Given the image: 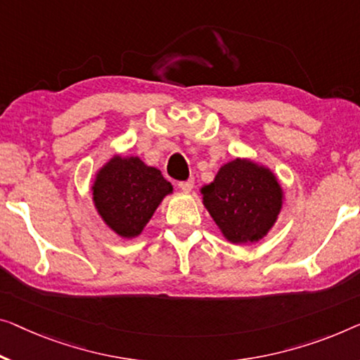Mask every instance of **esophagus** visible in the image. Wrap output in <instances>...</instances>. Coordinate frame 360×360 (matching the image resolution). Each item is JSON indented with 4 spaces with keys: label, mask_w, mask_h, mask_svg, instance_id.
<instances>
[{
    "label": "esophagus",
    "mask_w": 360,
    "mask_h": 360,
    "mask_svg": "<svg viewBox=\"0 0 360 360\" xmlns=\"http://www.w3.org/2000/svg\"><path fill=\"white\" fill-rule=\"evenodd\" d=\"M179 189L182 192H191L194 189V181L189 179V181H184V182H179Z\"/></svg>",
    "instance_id": "esophagus-1"
}]
</instances>
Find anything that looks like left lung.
I'll return each instance as SVG.
<instances>
[{
    "label": "left lung",
    "instance_id": "obj_1",
    "mask_svg": "<svg viewBox=\"0 0 360 360\" xmlns=\"http://www.w3.org/2000/svg\"><path fill=\"white\" fill-rule=\"evenodd\" d=\"M202 203L231 244L259 243L275 226L284 191L268 166L250 158L221 165L210 184L200 187Z\"/></svg>",
    "mask_w": 360,
    "mask_h": 360
}]
</instances>
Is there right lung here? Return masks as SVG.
Segmentation results:
<instances>
[{
  "label": "right lung",
  "mask_w": 360,
  "mask_h": 360,
  "mask_svg": "<svg viewBox=\"0 0 360 360\" xmlns=\"http://www.w3.org/2000/svg\"><path fill=\"white\" fill-rule=\"evenodd\" d=\"M173 194L162 171L134 155H112L95 173L92 202L98 217L124 239L141 236L166 195Z\"/></svg>",
  "instance_id": "1"
}]
</instances>
